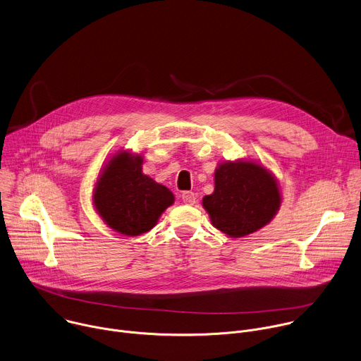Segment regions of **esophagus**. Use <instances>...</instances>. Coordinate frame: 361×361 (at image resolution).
<instances>
[{
	"mask_svg": "<svg viewBox=\"0 0 361 361\" xmlns=\"http://www.w3.org/2000/svg\"><path fill=\"white\" fill-rule=\"evenodd\" d=\"M181 198H183V201H184L185 204H188V205H192V204L195 202V195H194V192H191V191H184V192L181 194Z\"/></svg>",
	"mask_w": 361,
	"mask_h": 361,
	"instance_id": "1",
	"label": "esophagus"
}]
</instances>
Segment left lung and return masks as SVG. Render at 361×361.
<instances>
[{"label": "left lung", "instance_id": "1", "mask_svg": "<svg viewBox=\"0 0 361 361\" xmlns=\"http://www.w3.org/2000/svg\"><path fill=\"white\" fill-rule=\"evenodd\" d=\"M281 205L274 174L254 160L221 161L214 171V191L204 195L202 207L212 224L231 238L267 226Z\"/></svg>", "mask_w": 361, "mask_h": 361}]
</instances>
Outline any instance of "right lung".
Segmentation results:
<instances>
[{
	"label": "right lung",
	"instance_id": "right-lung-1",
	"mask_svg": "<svg viewBox=\"0 0 361 361\" xmlns=\"http://www.w3.org/2000/svg\"><path fill=\"white\" fill-rule=\"evenodd\" d=\"M174 194L142 173V154L120 149L101 169L94 190L95 212L114 231L137 237L157 224Z\"/></svg>",
	"mask_w": 361,
	"mask_h": 361
}]
</instances>
